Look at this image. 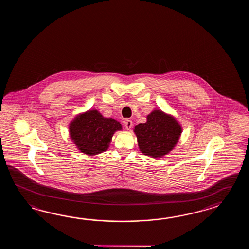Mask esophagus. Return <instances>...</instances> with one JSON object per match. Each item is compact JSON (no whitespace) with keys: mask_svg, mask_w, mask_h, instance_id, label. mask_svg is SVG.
I'll return each instance as SVG.
<instances>
[{"mask_svg":"<svg viewBox=\"0 0 249 249\" xmlns=\"http://www.w3.org/2000/svg\"><path fill=\"white\" fill-rule=\"evenodd\" d=\"M124 126H125L127 130H130L132 126V120H130V119H125V120H124Z\"/></svg>","mask_w":249,"mask_h":249,"instance_id":"34e87169","label":"esophagus"}]
</instances>
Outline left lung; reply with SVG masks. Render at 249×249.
<instances>
[{
  "label": "left lung",
  "instance_id": "left-lung-1",
  "mask_svg": "<svg viewBox=\"0 0 249 249\" xmlns=\"http://www.w3.org/2000/svg\"><path fill=\"white\" fill-rule=\"evenodd\" d=\"M181 127L175 117L161 110H154L147 122L134 127L141 151L151 158H162L175 148L181 133Z\"/></svg>",
  "mask_w": 249,
  "mask_h": 249
}]
</instances>
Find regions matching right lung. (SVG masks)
Returning a JSON list of instances; mask_svg holds the SVG:
<instances>
[{
	"label": "right lung",
	"mask_w": 249,
	"mask_h": 249,
	"mask_svg": "<svg viewBox=\"0 0 249 249\" xmlns=\"http://www.w3.org/2000/svg\"><path fill=\"white\" fill-rule=\"evenodd\" d=\"M119 130H122L120 123L102 117L95 109L77 116L69 124L71 140L81 152L89 156L106 151L114 132Z\"/></svg>",
	"instance_id": "obj_1"
}]
</instances>
